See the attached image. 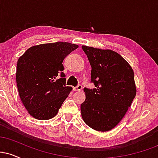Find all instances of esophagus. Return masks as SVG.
I'll return each mask as SVG.
<instances>
[{
	"instance_id": "1",
	"label": "esophagus",
	"mask_w": 158,
	"mask_h": 158,
	"mask_svg": "<svg viewBox=\"0 0 158 158\" xmlns=\"http://www.w3.org/2000/svg\"><path fill=\"white\" fill-rule=\"evenodd\" d=\"M81 88H82L81 85H77V87H73V91H79V90H81Z\"/></svg>"
}]
</instances>
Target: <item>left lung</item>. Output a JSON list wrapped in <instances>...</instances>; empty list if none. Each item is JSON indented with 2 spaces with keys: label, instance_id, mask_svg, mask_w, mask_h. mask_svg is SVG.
Instances as JSON below:
<instances>
[{
  "label": "left lung",
  "instance_id": "left-lung-1",
  "mask_svg": "<svg viewBox=\"0 0 158 158\" xmlns=\"http://www.w3.org/2000/svg\"><path fill=\"white\" fill-rule=\"evenodd\" d=\"M91 66V82L96 88H85L81 104L84 122L96 131L114 128L131 106L136 90L131 67L117 52L81 46Z\"/></svg>",
  "mask_w": 158,
  "mask_h": 158
}]
</instances>
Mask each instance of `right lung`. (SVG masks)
I'll use <instances>...</instances> for the list:
<instances>
[{
	"instance_id": "1",
	"label": "right lung",
	"mask_w": 158,
	"mask_h": 158,
	"mask_svg": "<svg viewBox=\"0 0 158 158\" xmlns=\"http://www.w3.org/2000/svg\"><path fill=\"white\" fill-rule=\"evenodd\" d=\"M78 47L61 41L35 45L19 59L18 90L21 102L32 117L47 120L59 112L73 89L65 85L63 60ZM59 75L61 78L58 79Z\"/></svg>"
}]
</instances>
